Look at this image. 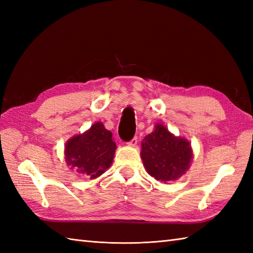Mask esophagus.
<instances>
[{
	"label": "esophagus",
	"instance_id": "esophagus-1",
	"mask_svg": "<svg viewBox=\"0 0 253 253\" xmlns=\"http://www.w3.org/2000/svg\"><path fill=\"white\" fill-rule=\"evenodd\" d=\"M137 142H138L137 138H132L131 140H130L129 142H128L127 144H128V146H129V147H136V146H137Z\"/></svg>",
	"mask_w": 253,
	"mask_h": 253
}]
</instances>
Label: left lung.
<instances>
[{"instance_id":"8db88e82","label":"left lung","mask_w":253,"mask_h":253,"mask_svg":"<svg viewBox=\"0 0 253 253\" xmlns=\"http://www.w3.org/2000/svg\"><path fill=\"white\" fill-rule=\"evenodd\" d=\"M140 155L148 174L169 184L189 169L193 151L186 138L175 136L163 124L157 123L142 140Z\"/></svg>"}]
</instances>
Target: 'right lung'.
Masks as SVG:
<instances>
[{"mask_svg":"<svg viewBox=\"0 0 253 253\" xmlns=\"http://www.w3.org/2000/svg\"><path fill=\"white\" fill-rule=\"evenodd\" d=\"M115 150L113 133L103 123L96 122L88 130L68 139L64 148V159L68 168L80 177L94 179L110 168Z\"/></svg>","mask_w":253,"mask_h":253,"instance_id":"obj_1","label":"right lung"}]
</instances>
